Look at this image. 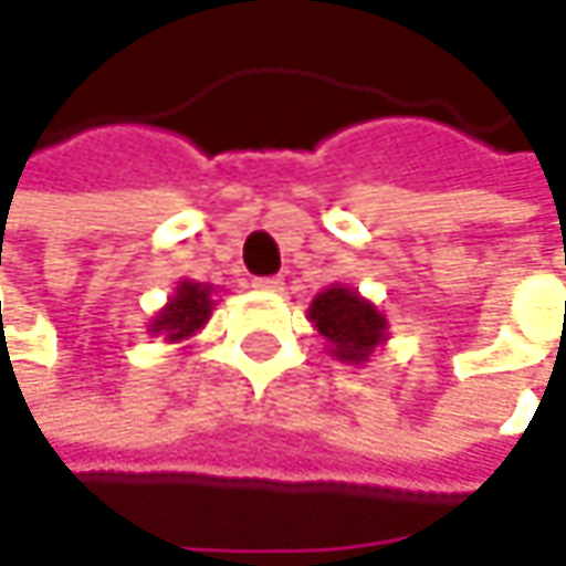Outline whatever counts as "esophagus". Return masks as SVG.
Here are the masks:
<instances>
[{"instance_id": "obj_1", "label": "esophagus", "mask_w": 566, "mask_h": 566, "mask_svg": "<svg viewBox=\"0 0 566 566\" xmlns=\"http://www.w3.org/2000/svg\"><path fill=\"white\" fill-rule=\"evenodd\" d=\"M255 287H259V291H282V279H279V275H269V279H255Z\"/></svg>"}]
</instances>
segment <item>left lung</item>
<instances>
[{
    "label": "left lung",
    "mask_w": 566,
    "mask_h": 566,
    "mask_svg": "<svg viewBox=\"0 0 566 566\" xmlns=\"http://www.w3.org/2000/svg\"><path fill=\"white\" fill-rule=\"evenodd\" d=\"M311 324L327 340V354L344 364H367L387 340V317L354 287L331 284L307 307Z\"/></svg>",
    "instance_id": "left-lung-1"
}]
</instances>
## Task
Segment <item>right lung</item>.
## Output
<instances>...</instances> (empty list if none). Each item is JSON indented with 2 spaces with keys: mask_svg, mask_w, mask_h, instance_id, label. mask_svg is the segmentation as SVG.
Returning a JSON list of instances; mask_svg holds the SVG:
<instances>
[{
  "mask_svg": "<svg viewBox=\"0 0 566 566\" xmlns=\"http://www.w3.org/2000/svg\"><path fill=\"white\" fill-rule=\"evenodd\" d=\"M212 287L199 282H179L172 297L167 301V307L150 321V334L179 344L186 337H192L196 331H202V324L212 314Z\"/></svg>",
  "mask_w": 566,
  "mask_h": 566,
  "instance_id": "add662e5",
  "label": "right lung"
}]
</instances>
